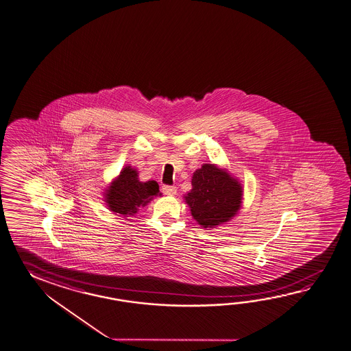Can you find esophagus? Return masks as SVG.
Instances as JSON below:
<instances>
[{"instance_id":"obj_1","label":"esophagus","mask_w":351,"mask_h":351,"mask_svg":"<svg viewBox=\"0 0 351 351\" xmlns=\"http://www.w3.org/2000/svg\"><path fill=\"white\" fill-rule=\"evenodd\" d=\"M161 190H162V193H164L165 195H167V196H175L176 193H178V189H176V187L169 186V185H165Z\"/></svg>"}]
</instances>
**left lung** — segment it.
Returning a JSON list of instances; mask_svg holds the SVG:
<instances>
[{"label": "left lung", "instance_id": "1", "mask_svg": "<svg viewBox=\"0 0 351 351\" xmlns=\"http://www.w3.org/2000/svg\"><path fill=\"white\" fill-rule=\"evenodd\" d=\"M191 185L193 189L184 199L193 220L202 229H215L229 222L241 208V182L216 164H204L193 172Z\"/></svg>", "mask_w": 351, "mask_h": 351}]
</instances>
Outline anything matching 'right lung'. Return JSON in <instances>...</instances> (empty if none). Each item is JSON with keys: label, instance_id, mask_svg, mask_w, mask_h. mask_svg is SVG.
Returning a JSON list of instances; mask_svg holds the SVG:
<instances>
[{"label": "right lung", "instance_id": "1", "mask_svg": "<svg viewBox=\"0 0 351 351\" xmlns=\"http://www.w3.org/2000/svg\"><path fill=\"white\" fill-rule=\"evenodd\" d=\"M158 195L161 193L156 181H140L136 169L125 166L119 176L105 189L104 201L111 213L131 217Z\"/></svg>", "mask_w": 351, "mask_h": 351}]
</instances>
